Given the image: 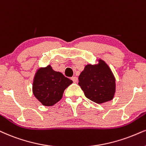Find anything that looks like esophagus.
Returning a JSON list of instances; mask_svg holds the SVG:
<instances>
[{"mask_svg": "<svg viewBox=\"0 0 146 146\" xmlns=\"http://www.w3.org/2000/svg\"><path fill=\"white\" fill-rule=\"evenodd\" d=\"M72 80L73 82H74V83H76V82H78V78L76 76H74V77H72Z\"/></svg>", "mask_w": 146, "mask_h": 146, "instance_id": "obj_1", "label": "esophagus"}]
</instances>
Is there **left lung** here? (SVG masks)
Here are the masks:
<instances>
[{
	"label": "left lung",
	"mask_w": 146,
	"mask_h": 146,
	"mask_svg": "<svg viewBox=\"0 0 146 146\" xmlns=\"http://www.w3.org/2000/svg\"><path fill=\"white\" fill-rule=\"evenodd\" d=\"M78 85L85 97L97 104L111 100L115 93V78L108 65L100 59L98 65H87L78 77Z\"/></svg>",
	"instance_id": "left-lung-1"
}]
</instances>
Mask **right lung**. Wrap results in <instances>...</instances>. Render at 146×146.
<instances>
[{
  "label": "right lung",
  "instance_id": "right-lung-1",
  "mask_svg": "<svg viewBox=\"0 0 146 146\" xmlns=\"http://www.w3.org/2000/svg\"><path fill=\"white\" fill-rule=\"evenodd\" d=\"M72 83L61 72H55L51 66L39 69L33 82V93L42 105L53 106L62 98L64 90Z\"/></svg>",
  "mask_w": 146,
  "mask_h": 146
}]
</instances>
